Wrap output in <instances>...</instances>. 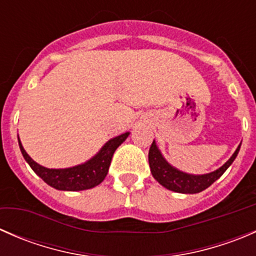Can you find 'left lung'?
<instances>
[{
    "label": "left lung",
    "mask_w": 256,
    "mask_h": 256,
    "mask_svg": "<svg viewBox=\"0 0 256 256\" xmlns=\"http://www.w3.org/2000/svg\"><path fill=\"white\" fill-rule=\"evenodd\" d=\"M240 150V144L238 148L236 150V152L233 154V156L226 162L222 167H219L216 171L210 172V174H186V172L180 171L176 167L171 166L168 162L164 160V157L162 156L161 151L157 147L156 142H152L151 147H150L148 151V164L150 168H151V174L154 176V180L162 184L164 187H166L167 190H174L177 193H200L202 190H204L206 188H208L209 186L213 184L224 172L228 170V167L233 164V161L236 160V157L238 156V152Z\"/></svg>",
    "instance_id": "1"
}]
</instances>
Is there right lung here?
Listing matches in <instances>:
<instances>
[{
	"label": "right lung",
	"instance_id": "obj_1",
	"mask_svg": "<svg viewBox=\"0 0 256 256\" xmlns=\"http://www.w3.org/2000/svg\"><path fill=\"white\" fill-rule=\"evenodd\" d=\"M128 135L130 132L121 134V135L109 140L92 158H90L85 164L59 170L47 168V167L38 164L28 156L20 138H18V144H20L23 157L30 166V168L50 187L59 190H90L104 180L108 171H109L114 152L128 138Z\"/></svg>",
	"mask_w": 256,
	"mask_h": 256
}]
</instances>
